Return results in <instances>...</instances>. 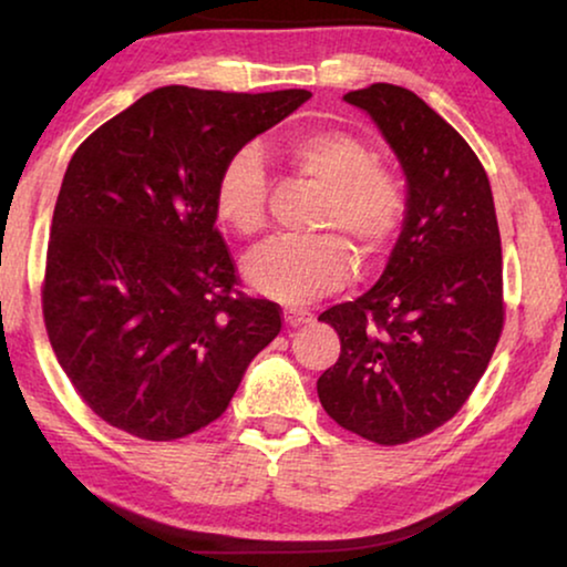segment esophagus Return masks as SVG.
<instances>
[{
  "instance_id": "1",
  "label": "esophagus",
  "mask_w": 567,
  "mask_h": 567,
  "mask_svg": "<svg viewBox=\"0 0 567 567\" xmlns=\"http://www.w3.org/2000/svg\"><path fill=\"white\" fill-rule=\"evenodd\" d=\"M312 320V315L307 312V309H299V307H286L284 309V322L289 324V328H299V324H305Z\"/></svg>"
}]
</instances>
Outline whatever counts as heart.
I'll use <instances>...</instances> for the list:
<instances>
[{
	"mask_svg": "<svg viewBox=\"0 0 567 567\" xmlns=\"http://www.w3.org/2000/svg\"><path fill=\"white\" fill-rule=\"evenodd\" d=\"M291 169L322 190L315 227L322 235L276 239L247 258L255 289L284 301H309L338 289L353 268L377 266L398 243L408 216V190L400 175L379 165L374 150L340 128L301 131L284 144ZM268 173L255 146H239L216 177L214 206L239 235H260L268 224Z\"/></svg>",
	"mask_w": 567,
	"mask_h": 567,
	"instance_id": "b5f03b06",
	"label": "heart"
}]
</instances>
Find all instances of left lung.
<instances>
[{"label": "left lung", "instance_id": "8db88e82", "mask_svg": "<svg viewBox=\"0 0 567 567\" xmlns=\"http://www.w3.org/2000/svg\"><path fill=\"white\" fill-rule=\"evenodd\" d=\"M371 115L408 177V216L379 281L324 309L340 359L317 379L332 421L382 446L436 431L485 374L503 330L493 190L470 144L415 92L343 95Z\"/></svg>", "mask_w": 567, "mask_h": 567}]
</instances>
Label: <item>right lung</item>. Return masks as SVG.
Masks as SVG:
<instances>
[{
    "label": "right lung",
    "mask_w": 567,
    "mask_h": 567,
    "mask_svg": "<svg viewBox=\"0 0 567 567\" xmlns=\"http://www.w3.org/2000/svg\"><path fill=\"white\" fill-rule=\"evenodd\" d=\"M312 97L307 90L159 87L69 162L53 208L43 320L92 413L144 441L214 423L281 332V307L239 291L216 229L224 159Z\"/></svg>",
    "instance_id": "right-lung-1"
}]
</instances>
